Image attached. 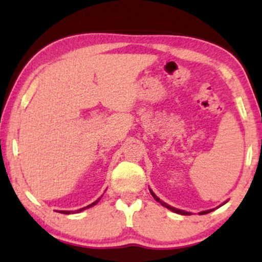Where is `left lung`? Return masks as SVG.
<instances>
[{
  "mask_svg": "<svg viewBox=\"0 0 262 262\" xmlns=\"http://www.w3.org/2000/svg\"><path fill=\"white\" fill-rule=\"evenodd\" d=\"M150 193H151V196L155 198L156 201H158V202H160L161 203V206H164V207H166L167 209H170V210H172V212H175V213H179V214H183V215H189L191 214V213L189 212H185V210H181V209H177V208H173V207H171V206H169V204H166L165 202H162V201L160 200V198H159L158 196H156V194L154 193V192L151 191V189H150ZM212 210H214V209H208V210H203V212H200L198 213V214H207V213H209V212H212Z\"/></svg>",
  "mask_w": 262,
  "mask_h": 262,
  "instance_id": "obj_1",
  "label": "left lung"
}]
</instances>
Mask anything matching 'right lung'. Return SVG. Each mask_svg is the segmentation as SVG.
<instances>
[{
	"mask_svg": "<svg viewBox=\"0 0 262 262\" xmlns=\"http://www.w3.org/2000/svg\"><path fill=\"white\" fill-rule=\"evenodd\" d=\"M100 200H101V198H98V200H96L95 202H93V203L89 204V206H87V207H83V208H81V209H77V210H60V212H61V213H64V214H70V213H77V212H81V210H83V209H87V208H90V207L95 206L96 203H98V201H100Z\"/></svg>",
	"mask_w": 262,
	"mask_h": 262,
	"instance_id": "right-lung-1",
	"label": "right lung"
}]
</instances>
